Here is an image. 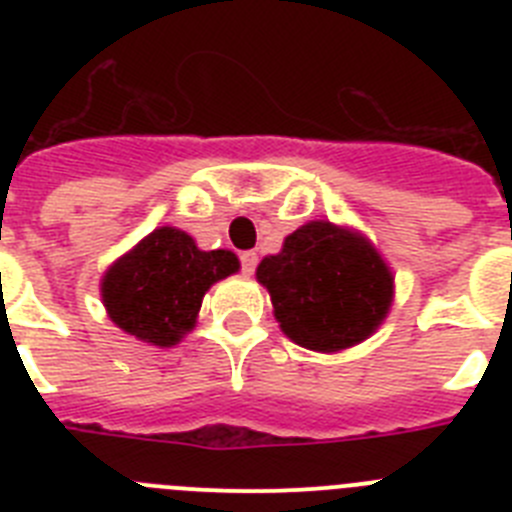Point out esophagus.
I'll return each instance as SVG.
<instances>
[{
  "instance_id": "34e87169",
  "label": "esophagus",
  "mask_w": 512,
  "mask_h": 512,
  "mask_svg": "<svg viewBox=\"0 0 512 512\" xmlns=\"http://www.w3.org/2000/svg\"><path fill=\"white\" fill-rule=\"evenodd\" d=\"M256 264H259V253H256V251H243V253H241L243 274H248V277H251L253 269H256Z\"/></svg>"
}]
</instances>
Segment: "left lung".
Masks as SVG:
<instances>
[{
    "instance_id": "8db88e82",
    "label": "left lung",
    "mask_w": 512,
    "mask_h": 512,
    "mask_svg": "<svg viewBox=\"0 0 512 512\" xmlns=\"http://www.w3.org/2000/svg\"><path fill=\"white\" fill-rule=\"evenodd\" d=\"M256 282L274 318L297 346L338 354L366 341L395 302V274L361 230L310 220L289 233L282 251L264 256Z\"/></svg>"
}]
</instances>
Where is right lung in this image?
Returning <instances> with one entry per match:
<instances>
[{
    "mask_svg": "<svg viewBox=\"0 0 512 512\" xmlns=\"http://www.w3.org/2000/svg\"><path fill=\"white\" fill-rule=\"evenodd\" d=\"M238 269L241 261L228 248L202 251L189 233L161 225L107 266L99 292L117 328L171 348L194 330L207 289Z\"/></svg>",
    "mask_w": 512,
    "mask_h": 512,
    "instance_id": "right-lung-1",
    "label": "right lung"
}]
</instances>
